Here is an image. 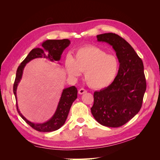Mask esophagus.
Masks as SVG:
<instances>
[{
  "label": "esophagus",
  "instance_id": "34e87169",
  "mask_svg": "<svg viewBox=\"0 0 160 160\" xmlns=\"http://www.w3.org/2000/svg\"><path fill=\"white\" fill-rule=\"evenodd\" d=\"M86 92H87V91H86L85 89L81 88V89H80L79 90V94H80V95L84 94L85 93H86Z\"/></svg>",
  "mask_w": 160,
  "mask_h": 160
}]
</instances>
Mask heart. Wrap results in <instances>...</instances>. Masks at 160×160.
Returning a JSON list of instances; mask_svg holds the SVG:
<instances>
[{
  "label": "heart",
  "mask_w": 160,
  "mask_h": 160,
  "mask_svg": "<svg viewBox=\"0 0 160 160\" xmlns=\"http://www.w3.org/2000/svg\"><path fill=\"white\" fill-rule=\"evenodd\" d=\"M65 67L71 77H77L84 72V78L90 88L101 89L107 88L115 79L119 68V62L114 55L95 46L79 48L74 58L68 55Z\"/></svg>",
  "instance_id": "1"
}]
</instances>
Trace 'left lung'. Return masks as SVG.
<instances>
[{"mask_svg": "<svg viewBox=\"0 0 160 160\" xmlns=\"http://www.w3.org/2000/svg\"><path fill=\"white\" fill-rule=\"evenodd\" d=\"M97 38L113 47L119 68L112 83L94 93L91 113L103 126L118 128L132 119L142 108L146 90L143 64L133 47L120 36L108 32L97 35Z\"/></svg>", "mask_w": 160, "mask_h": 160, "instance_id": "left-lung-1", "label": "left lung"}]
</instances>
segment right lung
Returning <instances> with one entry per match:
<instances>
[{"label": "right lung", "mask_w": 160, "mask_h": 160, "mask_svg": "<svg viewBox=\"0 0 160 160\" xmlns=\"http://www.w3.org/2000/svg\"><path fill=\"white\" fill-rule=\"evenodd\" d=\"M70 44L71 41L67 38L62 40L49 39L42 42L41 44L42 48H35L32 49L17 69L16 78L13 85V93L17 101V109L22 119L38 132H53L59 129L65 124L71 105L77 98V89L75 86H72L62 90L57 109L51 119L42 123L31 122L22 115L17 104V87L22 79L24 68L28 62L37 58H45L52 62L60 61L62 52ZM45 52H48L47 54H45Z\"/></svg>", "instance_id": "obj_1"}]
</instances>
